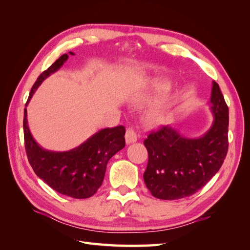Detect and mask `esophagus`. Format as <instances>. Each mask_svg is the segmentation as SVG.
Segmentation results:
<instances>
[{"instance_id": "34e87169", "label": "esophagus", "mask_w": 250, "mask_h": 250, "mask_svg": "<svg viewBox=\"0 0 250 250\" xmlns=\"http://www.w3.org/2000/svg\"><path fill=\"white\" fill-rule=\"evenodd\" d=\"M137 140H138V134L134 131L133 128L132 127L127 128L126 133H125L126 144H132L134 142H137Z\"/></svg>"}]
</instances>
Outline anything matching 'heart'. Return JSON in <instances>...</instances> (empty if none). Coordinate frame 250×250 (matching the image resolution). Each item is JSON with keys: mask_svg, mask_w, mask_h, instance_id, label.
<instances>
[{"mask_svg": "<svg viewBox=\"0 0 250 250\" xmlns=\"http://www.w3.org/2000/svg\"><path fill=\"white\" fill-rule=\"evenodd\" d=\"M152 88L154 92L162 93L168 89V85L165 84V83H156V84L152 86ZM171 97L169 95H165L161 97L160 99L153 104V106L147 111L145 117H144L145 123L148 125H153L157 122H160V120L164 116L165 111L167 110L171 105Z\"/></svg>", "mask_w": 250, "mask_h": 250, "instance_id": "heart-1", "label": "heart"}]
</instances>
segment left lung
I'll return each instance as SVG.
<instances>
[{"instance_id": "obj_1", "label": "left lung", "mask_w": 250, "mask_h": 250, "mask_svg": "<svg viewBox=\"0 0 250 250\" xmlns=\"http://www.w3.org/2000/svg\"><path fill=\"white\" fill-rule=\"evenodd\" d=\"M209 110L213 124L200 138H187L172 125H163L144 141L149 155L144 181L154 197H188L221 168L229 149V107L215 81Z\"/></svg>"}]
</instances>
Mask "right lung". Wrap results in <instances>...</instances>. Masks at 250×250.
Wrapping results in <instances>:
<instances>
[{
	"instance_id": "right-lung-1",
	"label": "right lung",
	"mask_w": 250,
	"mask_h": 250,
	"mask_svg": "<svg viewBox=\"0 0 250 250\" xmlns=\"http://www.w3.org/2000/svg\"><path fill=\"white\" fill-rule=\"evenodd\" d=\"M67 58V54L62 55L41 74L31 88L26 106L42 81L57 72ZM124 135V126L104 128L76 148L52 151L42 148L33 139L28 126L27 108L24 110L25 148L33 171L53 190L72 198H88L97 192L102 185L108 161L125 147Z\"/></svg>"
}]
</instances>
